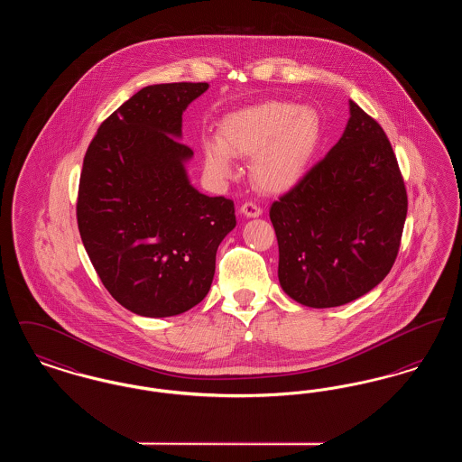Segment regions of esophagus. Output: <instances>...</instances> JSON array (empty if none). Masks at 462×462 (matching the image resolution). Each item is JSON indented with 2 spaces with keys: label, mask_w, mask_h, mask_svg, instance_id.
I'll use <instances>...</instances> for the list:
<instances>
[{
  "label": "esophagus",
  "mask_w": 462,
  "mask_h": 462,
  "mask_svg": "<svg viewBox=\"0 0 462 462\" xmlns=\"http://www.w3.org/2000/svg\"><path fill=\"white\" fill-rule=\"evenodd\" d=\"M241 213L247 218H258L262 215V208L254 202H244L241 206Z\"/></svg>",
  "instance_id": "esophagus-1"
}]
</instances>
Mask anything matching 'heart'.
<instances>
[{"label":"heart","mask_w":462,"mask_h":462,"mask_svg":"<svg viewBox=\"0 0 462 462\" xmlns=\"http://www.w3.org/2000/svg\"><path fill=\"white\" fill-rule=\"evenodd\" d=\"M320 138L315 110L294 102L268 100L223 117L218 136L202 143L204 170L223 181L236 175V155L251 157V178L258 189L286 192L305 175Z\"/></svg>","instance_id":"b5f03b06"}]
</instances>
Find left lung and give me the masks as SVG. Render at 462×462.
Wrapping results in <instances>:
<instances>
[{
    "label": "left lung",
    "mask_w": 462,
    "mask_h": 462,
    "mask_svg": "<svg viewBox=\"0 0 462 462\" xmlns=\"http://www.w3.org/2000/svg\"><path fill=\"white\" fill-rule=\"evenodd\" d=\"M407 190L379 123L350 100L339 142L270 208L279 282L311 308L346 305L395 263Z\"/></svg>",
    "instance_id": "8db88e82"
}]
</instances>
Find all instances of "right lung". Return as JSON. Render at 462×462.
Listing matches in <instances>:
<instances>
[{
	"label": "right lung",
	"instance_id": "add662e5",
	"mask_svg": "<svg viewBox=\"0 0 462 462\" xmlns=\"http://www.w3.org/2000/svg\"><path fill=\"white\" fill-rule=\"evenodd\" d=\"M208 83L152 85L100 125L83 161L78 228L110 296L142 317H173L200 303L217 251L236 226L234 200L194 189L181 114Z\"/></svg>",
	"mask_w": 462,
	"mask_h": 462
}]
</instances>
